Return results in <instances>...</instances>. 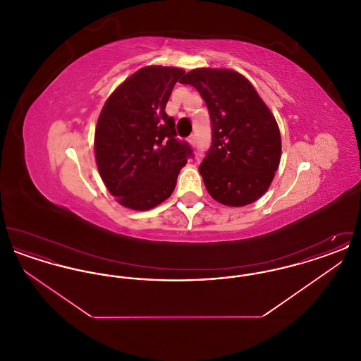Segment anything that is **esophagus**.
<instances>
[{
	"instance_id": "1",
	"label": "esophagus",
	"mask_w": 361,
	"mask_h": 361,
	"mask_svg": "<svg viewBox=\"0 0 361 361\" xmlns=\"http://www.w3.org/2000/svg\"><path fill=\"white\" fill-rule=\"evenodd\" d=\"M188 140L189 143H190L192 146H195V145H196V137H195L193 134H192V135H190V137H188Z\"/></svg>"
}]
</instances>
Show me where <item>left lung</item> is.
<instances>
[{
    "instance_id": "obj_1",
    "label": "left lung",
    "mask_w": 361,
    "mask_h": 361,
    "mask_svg": "<svg viewBox=\"0 0 361 361\" xmlns=\"http://www.w3.org/2000/svg\"><path fill=\"white\" fill-rule=\"evenodd\" d=\"M181 84L197 89L211 119V146L199 166L208 193L226 206L256 202L280 162L281 137L274 115L237 71L195 69Z\"/></svg>"
}]
</instances>
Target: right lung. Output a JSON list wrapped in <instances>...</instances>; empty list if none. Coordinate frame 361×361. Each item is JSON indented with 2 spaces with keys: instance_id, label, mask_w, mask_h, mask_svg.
<instances>
[{
  "instance_id": "obj_1",
  "label": "right lung",
  "mask_w": 361,
  "mask_h": 361,
  "mask_svg": "<svg viewBox=\"0 0 361 361\" xmlns=\"http://www.w3.org/2000/svg\"><path fill=\"white\" fill-rule=\"evenodd\" d=\"M184 70L147 66L127 78L104 104L94 154L105 187L121 206L145 211L172 195L193 150L165 112Z\"/></svg>"
}]
</instances>
